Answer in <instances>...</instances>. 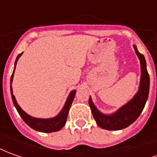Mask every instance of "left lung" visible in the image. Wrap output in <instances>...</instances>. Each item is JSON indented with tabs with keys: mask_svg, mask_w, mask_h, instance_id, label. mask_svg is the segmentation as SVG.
I'll return each mask as SVG.
<instances>
[{
	"mask_svg": "<svg viewBox=\"0 0 157 157\" xmlns=\"http://www.w3.org/2000/svg\"><path fill=\"white\" fill-rule=\"evenodd\" d=\"M134 48L140 62L141 75L138 92L133 98L119 108L116 112L111 114H105L97 109L91 97L89 98V106L92 109L93 118H95L98 125L102 128L108 130H119L127 128L138 118L145 108L150 90V76L146 69V62L144 55L138 51L135 44Z\"/></svg>",
	"mask_w": 157,
	"mask_h": 157,
	"instance_id": "8db88e82",
	"label": "left lung"
}]
</instances>
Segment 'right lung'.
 Returning a JSON list of instances; mask_svg holds the SVG:
<instances>
[{"mask_svg":"<svg viewBox=\"0 0 157 157\" xmlns=\"http://www.w3.org/2000/svg\"><path fill=\"white\" fill-rule=\"evenodd\" d=\"M20 55H17V57L15 61V66H14V70L12 72V75L11 76V86H10V89H11V95H12V102L13 104L15 106V108L17 110L19 115L21 116V118L23 119V121L25 122L27 124L29 125V127H31L33 129L37 130V131L43 132V133H51V132H56L60 130L64 125L65 124V122L67 119V116H68L69 110L72 104V102L75 98V90H73L71 92H70L68 98L66 99V102H65V105L63 107V109H61V111L59 112L58 115H56L54 118H34L33 116H30L27 113H25L22 109L21 107L18 105V103L17 102V100L15 98V96L13 95V91H12V83L13 81V75H14V71H15L16 65H17V62L18 60V59L21 57Z\"/></svg>","mask_w":157,"mask_h":157,"instance_id":"1","label":"right lung"}]
</instances>
